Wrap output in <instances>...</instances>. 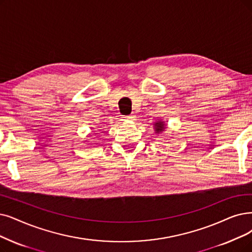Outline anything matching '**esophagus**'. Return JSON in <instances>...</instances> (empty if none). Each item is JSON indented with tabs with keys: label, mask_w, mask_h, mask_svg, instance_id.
<instances>
[{
	"label": "esophagus",
	"mask_w": 252,
	"mask_h": 252,
	"mask_svg": "<svg viewBox=\"0 0 252 252\" xmlns=\"http://www.w3.org/2000/svg\"><path fill=\"white\" fill-rule=\"evenodd\" d=\"M123 119L124 120H126V121H133L134 120V116H125V117H123Z\"/></svg>",
	"instance_id": "obj_1"
}]
</instances>
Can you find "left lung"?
Masks as SVG:
<instances>
[{
    "mask_svg": "<svg viewBox=\"0 0 252 252\" xmlns=\"http://www.w3.org/2000/svg\"><path fill=\"white\" fill-rule=\"evenodd\" d=\"M153 125H154V130H155V133H156V134L162 133L163 131H165L166 124L164 123V121H162V120L156 121V122L153 123Z\"/></svg>",
    "mask_w": 252,
    "mask_h": 252,
    "instance_id": "1",
    "label": "left lung"
}]
</instances>
